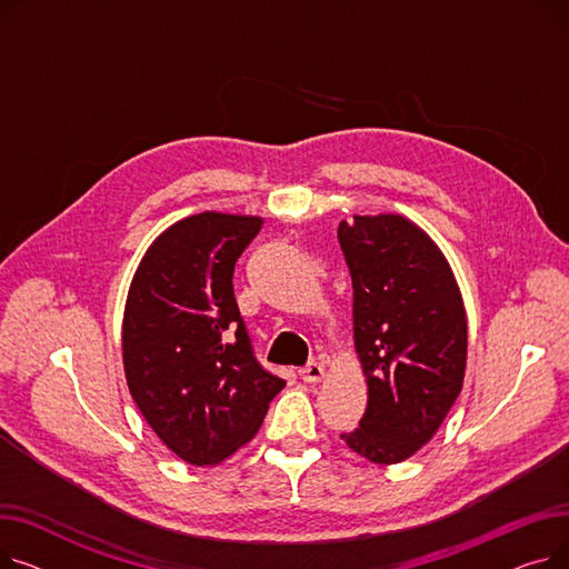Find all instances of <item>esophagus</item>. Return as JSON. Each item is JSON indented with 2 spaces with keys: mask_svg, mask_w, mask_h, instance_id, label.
<instances>
[{
  "mask_svg": "<svg viewBox=\"0 0 569 569\" xmlns=\"http://www.w3.org/2000/svg\"><path fill=\"white\" fill-rule=\"evenodd\" d=\"M300 376L305 382H320L325 376V367L320 362H309L307 367L300 369Z\"/></svg>",
  "mask_w": 569,
  "mask_h": 569,
  "instance_id": "esophagus-1",
  "label": "esophagus"
}]
</instances>
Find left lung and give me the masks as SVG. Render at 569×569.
<instances>
[{
	"instance_id": "left-lung-1",
	"label": "left lung",
	"mask_w": 569,
	"mask_h": 569,
	"mask_svg": "<svg viewBox=\"0 0 569 569\" xmlns=\"http://www.w3.org/2000/svg\"><path fill=\"white\" fill-rule=\"evenodd\" d=\"M337 237L369 385L360 427L341 438L373 463H399L433 438L461 392L463 300L440 249L403 217H355L339 223Z\"/></svg>"
}]
</instances>
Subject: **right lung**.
I'll return each mask as SVG.
<instances>
[{
    "instance_id": "1",
    "label": "right lung",
    "mask_w": 569,
    "mask_h": 569,
    "mask_svg": "<svg viewBox=\"0 0 569 569\" xmlns=\"http://www.w3.org/2000/svg\"><path fill=\"white\" fill-rule=\"evenodd\" d=\"M262 219L202 212L147 249L129 288L122 350L147 425L193 466L219 463L260 429L286 380L253 352L232 292Z\"/></svg>"
}]
</instances>
